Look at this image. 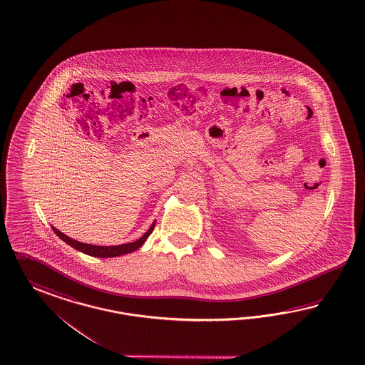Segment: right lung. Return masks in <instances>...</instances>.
I'll return each instance as SVG.
<instances>
[{"instance_id": "right-lung-1", "label": "right lung", "mask_w": 365, "mask_h": 365, "mask_svg": "<svg viewBox=\"0 0 365 365\" xmlns=\"http://www.w3.org/2000/svg\"><path fill=\"white\" fill-rule=\"evenodd\" d=\"M154 225H155V223L152 224V227L149 228V231L145 235L140 237L138 240L133 242V243H126V245H120V246H108V247H106V246H93V245H86V243L76 242L68 236L64 235L63 232H60L59 230H56L55 227H52V228H53L55 234L59 236L61 240H64L67 245H70L71 247H73L75 250H79L87 255L98 257V258H114V257H119V255L130 254V252L141 247L142 245L145 243V240L148 239V236L153 232Z\"/></svg>"}]
</instances>
